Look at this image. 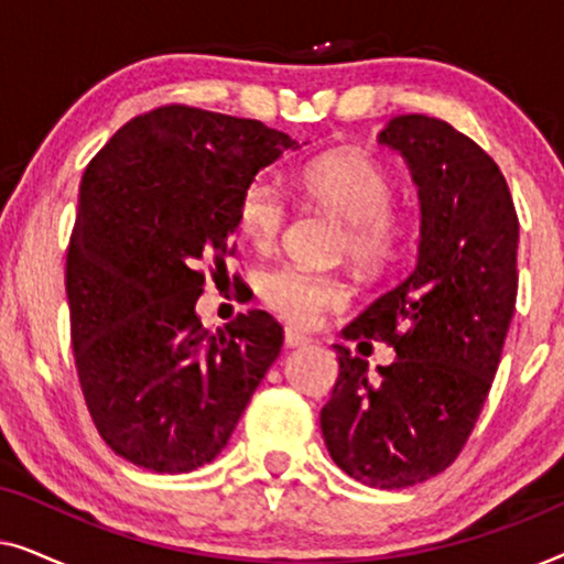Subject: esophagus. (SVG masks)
<instances>
[{"label":"esophagus","mask_w":564,"mask_h":564,"mask_svg":"<svg viewBox=\"0 0 564 564\" xmlns=\"http://www.w3.org/2000/svg\"><path fill=\"white\" fill-rule=\"evenodd\" d=\"M284 344H288L290 349H295V346H305V344H311V336L300 334L297 328H284Z\"/></svg>","instance_id":"esophagus-1"}]
</instances>
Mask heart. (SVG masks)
Instances as JSON below:
<instances>
[{
	"label": "heart",
	"instance_id": "obj_1",
	"mask_svg": "<svg viewBox=\"0 0 564 564\" xmlns=\"http://www.w3.org/2000/svg\"><path fill=\"white\" fill-rule=\"evenodd\" d=\"M305 195L346 220L341 251L365 267H384L395 257L403 223L392 210L395 184L380 161L367 153H328L303 172ZM290 218L284 189L272 176H253L241 189L236 226L253 249H272ZM259 295L269 311L292 326H318L323 315L349 305L351 290L338 274L297 264H276L259 280Z\"/></svg>",
	"mask_w": 564,
	"mask_h": 564
}]
</instances>
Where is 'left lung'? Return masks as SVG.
<instances>
[{"label": "left lung", "mask_w": 564, "mask_h": 564, "mask_svg": "<svg viewBox=\"0 0 564 564\" xmlns=\"http://www.w3.org/2000/svg\"><path fill=\"white\" fill-rule=\"evenodd\" d=\"M380 143L419 184V261L344 328L398 359L369 380L367 361L336 346L321 431L346 475L395 490L444 473L473 434L516 311L519 215L496 161L449 122L398 115Z\"/></svg>", "instance_id": "left-lung-1"}]
</instances>
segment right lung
Returning a JSON list of instances; mask_svg holds the SVG:
<instances>
[{"instance_id":"1","label":"right lung","mask_w":564,"mask_h":564,"mask_svg":"<svg viewBox=\"0 0 564 564\" xmlns=\"http://www.w3.org/2000/svg\"><path fill=\"white\" fill-rule=\"evenodd\" d=\"M282 130L189 105L135 115L89 161L66 253L79 384L122 459L180 475L215 459L280 357L282 326L238 313L207 334L205 272L226 269L241 189L295 149Z\"/></svg>"}]
</instances>
